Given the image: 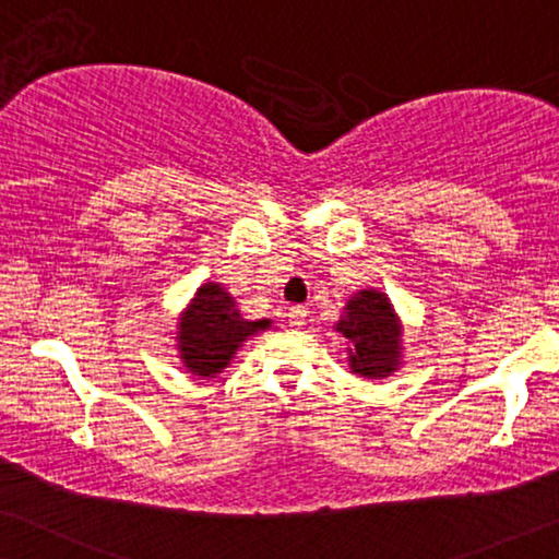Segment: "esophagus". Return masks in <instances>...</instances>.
I'll return each mask as SVG.
<instances>
[{"mask_svg":"<svg viewBox=\"0 0 559 559\" xmlns=\"http://www.w3.org/2000/svg\"><path fill=\"white\" fill-rule=\"evenodd\" d=\"M286 317H288V324H290V326L301 329V326L306 324V317H309V311H306L304 306H290Z\"/></svg>","mask_w":559,"mask_h":559,"instance_id":"1","label":"esophagus"}]
</instances>
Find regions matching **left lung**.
I'll use <instances>...</instances> for the list:
<instances>
[{
    "label": "left lung",
    "mask_w": 559,
    "mask_h": 559,
    "mask_svg": "<svg viewBox=\"0 0 559 559\" xmlns=\"http://www.w3.org/2000/svg\"><path fill=\"white\" fill-rule=\"evenodd\" d=\"M334 332L347 340L349 369L367 380H380L403 365V329L390 298L361 288L344 306Z\"/></svg>",
    "instance_id": "8db88e82"
}]
</instances>
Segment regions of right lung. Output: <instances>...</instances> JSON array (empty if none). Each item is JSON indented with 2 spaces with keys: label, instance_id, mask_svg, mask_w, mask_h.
<instances>
[{
  "label": "right lung",
  "instance_id": "1",
  "mask_svg": "<svg viewBox=\"0 0 559 559\" xmlns=\"http://www.w3.org/2000/svg\"><path fill=\"white\" fill-rule=\"evenodd\" d=\"M177 326V349L187 372L212 377L230 365L248 336L265 332L271 319H242L235 298L219 283H202Z\"/></svg>",
  "mask_w": 559,
  "mask_h": 559
}]
</instances>
